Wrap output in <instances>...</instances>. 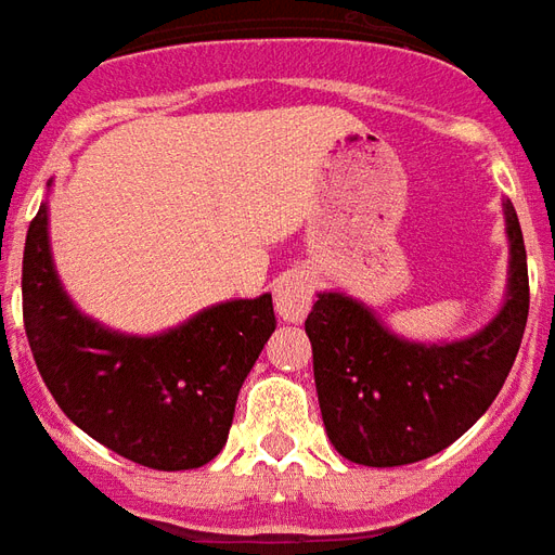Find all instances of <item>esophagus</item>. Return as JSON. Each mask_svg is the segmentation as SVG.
I'll return each instance as SVG.
<instances>
[{
	"label": "esophagus",
	"instance_id": "34e87169",
	"mask_svg": "<svg viewBox=\"0 0 555 555\" xmlns=\"http://www.w3.org/2000/svg\"><path fill=\"white\" fill-rule=\"evenodd\" d=\"M313 301V281L307 272H283L274 283V307L286 322H301Z\"/></svg>",
	"mask_w": 555,
	"mask_h": 555
}]
</instances>
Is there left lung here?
<instances>
[{
  "instance_id": "left-lung-1",
  "label": "left lung",
  "mask_w": 555,
  "mask_h": 555,
  "mask_svg": "<svg viewBox=\"0 0 555 555\" xmlns=\"http://www.w3.org/2000/svg\"><path fill=\"white\" fill-rule=\"evenodd\" d=\"M503 216L508 293L503 310L473 337L414 343L349 295L319 293L305 331L325 431L343 459L366 467L414 464L455 443L491 408L529 317L527 248L508 201Z\"/></svg>"
}]
</instances>
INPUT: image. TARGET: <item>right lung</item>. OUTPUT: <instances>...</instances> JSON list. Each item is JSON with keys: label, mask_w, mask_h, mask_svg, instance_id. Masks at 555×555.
Instances as JSON below:
<instances>
[{"label": "right lung", "mask_w": 555, "mask_h": 555, "mask_svg": "<svg viewBox=\"0 0 555 555\" xmlns=\"http://www.w3.org/2000/svg\"><path fill=\"white\" fill-rule=\"evenodd\" d=\"M23 322L40 378L64 414L150 470H194L216 459L242 382L278 325L266 293L206 307L156 337L103 327L64 293L47 204L26 233Z\"/></svg>", "instance_id": "right-lung-1"}]
</instances>
